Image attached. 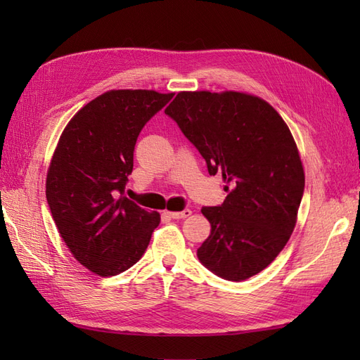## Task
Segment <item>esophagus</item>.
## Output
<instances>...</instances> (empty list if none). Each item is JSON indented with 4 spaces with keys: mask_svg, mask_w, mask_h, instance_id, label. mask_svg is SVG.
<instances>
[{
    "mask_svg": "<svg viewBox=\"0 0 360 360\" xmlns=\"http://www.w3.org/2000/svg\"><path fill=\"white\" fill-rule=\"evenodd\" d=\"M168 215L173 219H182V218H188L192 215V210L186 209V210H181V212H168Z\"/></svg>",
    "mask_w": 360,
    "mask_h": 360,
    "instance_id": "34e87169",
    "label": "esophagus"
}]
</instances>
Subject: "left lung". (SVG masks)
<instances>
[{
	"label": "left lung",
	"instance_id": "obj_1",
	"mask_svg": "<svg viewBox=\"0 0 360 360\" xmlns=\"http://www.w3.org/2000/svg\"><path fill=\"white\" fill-rule=\"evenodd\" d=\"M165 114L227 184L223 204L201 209L212 231L200 262L231 281L262 272L289 241L304 188L286 122L263 98L236 91H181Z\"/></svg>",
	"mask_w": 360,
	"mask_h": 360
}]
</instances>
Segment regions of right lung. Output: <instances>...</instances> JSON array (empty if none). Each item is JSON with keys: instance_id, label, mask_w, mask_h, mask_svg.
<instances>
[{"instance_id": "right-lung-1", "label": "right lung", "mask_w": 360, "mask_h": 360, "mask_svg": "<svg viewBox=\"0 0 360 360\" xmlns=\"http://www.w3.org/2000/svg\"><path fill=\"white\" fill-rule=\"evenodd\" d=\"M173 93L111 89L68 122L46 176V198L58 233L74 258L101 277L131 267L160 223L122 196L133 172L134 145L143 125Z\"/></svg>"}]
</instances>
